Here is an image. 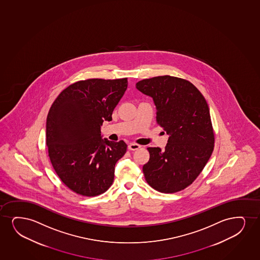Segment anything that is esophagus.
<instances>
[{
  "instance_id": "1",
  "label": "esophagus",
  "mask_w": 260,
  "mask_h": 260,
  "mask_svg": "<svg viewBox=\"0 0 260 260\" xmlns=\"http://www.w3.org/2000/svg\"><path fill=\"white\" fill-rule=\"evenodd\" d=\"M141 148V146L138 144H136V143H130L128 145V149L129 150H133V151H135V150H137L139 148Z\"/></svg>"
}]
</instances>
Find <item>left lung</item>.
Returning <instances> with one entry per match:
<instances>
[{
  "instance_id": "obj_1",
  "label": "left lung",
  "mask_w": 260,
  "mask_h": 260,
  "mask_svg": "<svg viewBox=\"0 0 260 260\" xmlns=\"http://www.w3.org/2000/svg\"><path fill=\"white\" fill-rule=\"evenodd\" d=\"M153 99L156 122L169 135L165 150L148 148L149 160L142 171L156 191L184 190L201 174L214 150V134L207 101L186 80L156 76L136 83Z\"/></svg>"
}]
</instances>
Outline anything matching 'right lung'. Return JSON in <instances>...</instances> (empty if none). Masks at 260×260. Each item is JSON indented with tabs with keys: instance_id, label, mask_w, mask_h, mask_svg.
Here are the masks:
<instances>
[{
	"instance_id": "obj_1",
	"label": "right lung",
	"mask_w": 260,
	"mask_h": 260,
	"mask_svg": "<svg viewBox=\"0 0 260 260\" xmlns=\"http://www.w3.org/2000/svg\"><path fill=\"white\" fill-rule=\"evenodd\" d=\"M127 88V78L88 79L61 91L46 118V146L56 174L76 193L93 197L108 190L116 162L125 155L123 141L102 139L104 120Z\"/></svg>"
}]
</instances>
